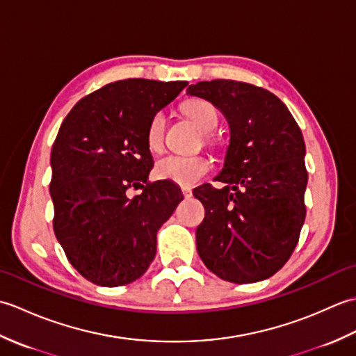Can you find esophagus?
I'll return each mask as SVG.
<instances>
[{
    "instance_id": "34e87169",
    "label": "esophagus",
    "mask_w": 356,
    "mask_h": 356,
    "mask_svg": "<svg viewBox=\"0 0 356 356\" xmlns=\"http://www.w3.org/2000/svg\"><path fill=\"white\" fill-rule=\"evenodd\" d=\"M182 194L185 195V199H190L193 195V191L190 190V188H182Z\"/></svg>"
}]
</instances>
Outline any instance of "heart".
I'll list each match as a JSON object with an SVG mask.
<instances>
[{
    "label": "heart",
    "mask_w": 356,
    "mask_h": 356,
    "mask_svg": "<svg viewBox=\"0 0 356 356\" xmlns=\"http://www.w3.org/2000/svg\"><path fill=\"white\" fill-rule=\"evenodd\" d=\"M182 110L203 133V142L209 147H216L218 140L216 136L211 133L218 124V111L216 108V105L207 99L195 97V99L186 101ZM165 131L166 116L163 111H157L156 115L151 118L147 128V143L151 149H162L165 142ZM209 171L211 162L205 156L182 157L170 154L159 159L156 163V176L159 179L170 180V182L182 186H191L194 184H197Z\"/></svg>",
    "instance_id": "b5f03b06"
}]
</instances>
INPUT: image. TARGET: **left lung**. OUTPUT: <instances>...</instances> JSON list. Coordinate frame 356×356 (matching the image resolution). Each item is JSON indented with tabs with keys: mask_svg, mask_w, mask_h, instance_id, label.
I'll list each match as a JSON object with an SVG mask.
<instances>
[{
	"mask_svg": "<svg viewBox=\"0 0 356 356\" xmlns=\"http://www.w3.org/2000/svg\"><path fill=\"white\" fill-rule=\"evenodd\" d=\"M188 95L213 102L231 131L216 177L225 186L194 191L205 207L197 252L218 278L261 282L289 260L305 223L303 134L286 105L261 87L214 79L190 86Z\"/></svg>",
	"mask_w": 356,
	"mask_h": 356,
	"instance_id": "obj_1",
	"label": "left lung"
}]
</instances>
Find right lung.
<instances>
[{
  "label": "right lung",
  "mask_w": 356,
  "mask_h": 356,
  "mask_svg": "<svg viewBox=\"0 0 356 356\" xmlns=\"http://www.w3.org/2000/svg\"><path fill=\"white\" fill-rule=\"evenodd\" d=\"M188 86L186 81L124 79L74 105L51 148L53 229L67 259L97 286L140 278L156 255V236L184 200L168 180L148 184L153 157L151 118ZM145 183L130 200L128 187Z\"/></svg>",
  "instance_id": "obj_1"
}]
</instances>
